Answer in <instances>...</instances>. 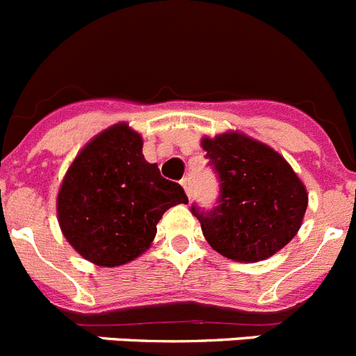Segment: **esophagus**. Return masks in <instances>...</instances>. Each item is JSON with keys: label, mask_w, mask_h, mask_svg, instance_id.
Returning a JSON list of instances; mask_svg holds the SVG:
<instances>
[{"label": "esophagus", "mask_w": 356, "mask_h": 356, "mask_svg": "<svg viewBox=\"0 0 356 356\" xmlns=\"http://www.w3.org/2000/svg\"><path fill=\"white\" fill-rule=\"evenodd\" d=\"M181 187L185 188V192H187V195L191 197L192 195V180L188 178V176H185L184 180H181Z\"/></svg>", "instance_id": "obj_1"}]
</instances>
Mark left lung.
Wrapping results in <instances>:
<instances>
[{"instance_id":"1","label":"left lung","mask_w":356,"mask_h":356,"mask_svg":"<svg viewBox=\"0 0 356 356\" xmlns=\"http://www.w3.org/2000/svg\"><path fill=\"white\" fill-rule=\"evenodd\" d=\"M218 176L217 204H192L207 242L218 254L256 263L280 250L298 233L307 191L284 156L270 146L227 132L201 143Z\"/></svg>"}]
</instances>
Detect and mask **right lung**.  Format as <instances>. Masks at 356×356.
<instances>
[{"instance_id": "1", "label": "right lung", "mask_w": 356, "mask_h": 356, "mask_svg": "<svg viewBox=\"0 0 356 356\" xmlns=\"http://www.w3.org/2000/svg\"><path fill=\"white\" fill-rule=\"evenodd\" d=\"M180 203H188L184 187L146 162L141 136L120 123L99 134L72 162L58 194V218L84 259L120 266L148 249L156 222Z\"/></svg>"}]
</instances>
